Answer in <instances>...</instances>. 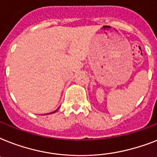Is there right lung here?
Returning a JSON list of instances; mask_svg holds the SVG:
<instances>
[{"label":"right lung","instance_id":"add662e5","mask_svg":"<svg viewBox=\"0 0 157 157\" xmlns=\"http://www.w3.org/2000/svg\"><path fill=\"white\" fill-rule=\"evenodd\" d=\"M57 110H58V109H56V111H54V112H52V113H55V112H56V111H57Z\"/></svg>","mask_w":157,"mask_h":157}]
</instances>
